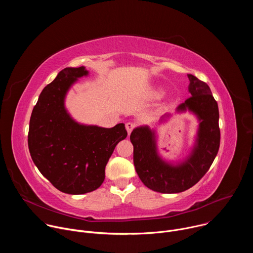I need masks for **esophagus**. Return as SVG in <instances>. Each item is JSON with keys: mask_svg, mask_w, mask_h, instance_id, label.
Segmentation results:
<instances>
[{"mask_svg": "<svg viewBox=\"0 0 253 253\" xmlns=\"http://www.w3.org/2000/svg\"><path fill=\"white\" fill-rule=\"evenodd\" d=\"M134 127H135V124H134V123H132V122L126 123V130H127V132H128V135L131 134V132H132V130L134 129Z\"/></svg>", "mask_w": 253, "mask_h": 253, "instance_id": "esophagus-1", "label": "esophagus"}]
</instances>
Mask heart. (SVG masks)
I'll return each mask as SVG.
<instances>
[{
    "label": "heart",
    "instance_id": "1",
    "mask_svg": "<svg viewBox=\"0 0 253 253\" xmlns=\"http://www.w3.org/2000/svg\"><path fill=\"white\" fill-rule=\"evenodd\" d=\"M163 91H161V90H157V91H155L154 92V97H156V98H160V97H162L163 96Z\"/></svg>",
    "mask_w": 253,
    "mask_h": 253
}]
</instances>
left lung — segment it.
<instances>
[{
  "instance_id": "8db88e82",
  "label": "left lung",
  "mask_w": 253,
  "mask_h": 253,
  "mask_svg": "<svg viewBox=\"0 0 253 253\" xmlns=\"http://www.w3.org/2000/svg\"><path fill=\"white\" fill-rule=\"evenodd\" d=\"M188 91L191 95L180 104L178 113H193L198 121V130L193 148L183 161L173 164L162 159L157 150L155 130L147 125L135 128L130 140L133 144V161L143 184L160 193H179L195 185L205 175L218 153L220 130L217 102L209 86L195 76L188 74ZM170 114H164L161 122Z\"/></svg>"
}]
</instances>
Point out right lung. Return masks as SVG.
I'll return each instance as SVG.
<instances>
[{"label":"right lung","mask_w":253,"mask_h":253,"mask_svg":"<svg viewBox=\"0 0 253 253\" xmlns=\"http://www.w3.org/2000/svg\"><path fill=\"white\" fill-rule=\"evenodd\" d=\"M85 67L65 68L41 92L28 134L33 162L60 191L84 194L105 179V167L117 144L127 137L123 123L112 128L76 122L65 108V98L77 80L87 76Z\"/></svg>","instance_id":"add662e5"}]
</instances>
